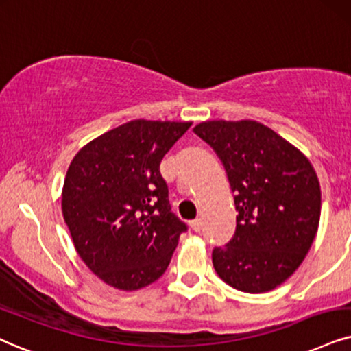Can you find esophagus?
Masks as SVG:
<instances>
[{
  "label": "esophagus",
  "instance_id": "esophagus-1",
  "mask_svg": "<svg viewBox=\"0 0 351 351\" xmlns=\"http://www.w3.org/2000/svg\"><path fill=\"white\" fill-rule=\"evenodd\" d=\"M191 228H193L194 232H201V228H202V220H201V219L191 220Z\"/></svg>",
  "mask_w": 351,
  "mask_h": 351
}]
</instances>
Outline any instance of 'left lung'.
<instances>
[{
    "mask_svg": "<svg viewBox=\"0 0 351 351\" xmlns=\"http://www.w3.org/2000/svg\"><path fill=\"white\" fill-rule=\"evenodd\" d=\"M210 145L234 193L237 230L212 251L215 272L246 293L274 290L300 267L317 233L321 188L308 158L264 124L206 121Z\"/></svg>",
    "mask_w": 351,
    "mask_h": 351,
    "instance_id": "1",
    "label": "left lung"
}]
</instances>
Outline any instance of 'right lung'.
<instances>
[{"label": "right lung", "instance_id": "add662e5", "mask_svg": "<svg viewBox=\"0 0 351 351\" xmlns=\"http://www.w3.org/2000/svg\"><path fill=\"white\" fill-rule=\"evenodd\" d=\"M191 123L134 119L79 150L61 208L77 254L100 280L139 290L162 277L180 234L160 162Z\"/></svg>", "mask_w": 351, "mask_h": 351}]
</instances>
